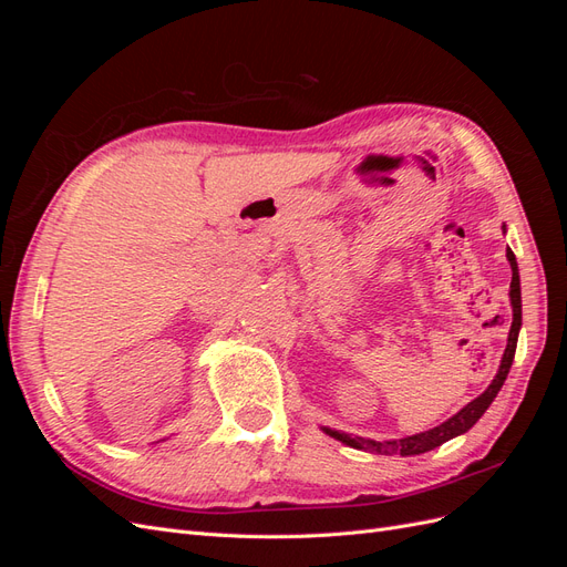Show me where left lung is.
Wrapping results in <instances>:
<instances>
[{
  "instance_id": "left-lung-1",
  "label": "left lung",
  "mask_w": 567,
  "mask_h": 567,
  "mask_svg": "<svg viewBox=\"0 0 567 567\" xmlns=\"http://www.w3.org/2000/svg\"><path fill=\"white\" fill-rule=\"evenodd\" d=\"M506 257L511 262L513 269V279H511V305H513V323H511V333H508V346L506 352L502 357V367L496 371L492 385L475 398L471 404L463 406L458 414H454L450 421H444L442 425L433 427V431H425L419 435H411V437H402V440H388V442H375V440H367V437H350L346 433H338V431H329V427H323L326 433L331 437L340 440L342 444H348V447L354 450H364V452H373V454H400V456H414V454H423V452H431L440 444H444L447 440L471 431V427L480 421V416L485 414L487 406L494 402L496 392L502 390L508 369L513 364V357H516V346H518V331H520V323H523V305H520V277H518V262H516V255L508 248Z\"/></svg>"
}]
</instances>
